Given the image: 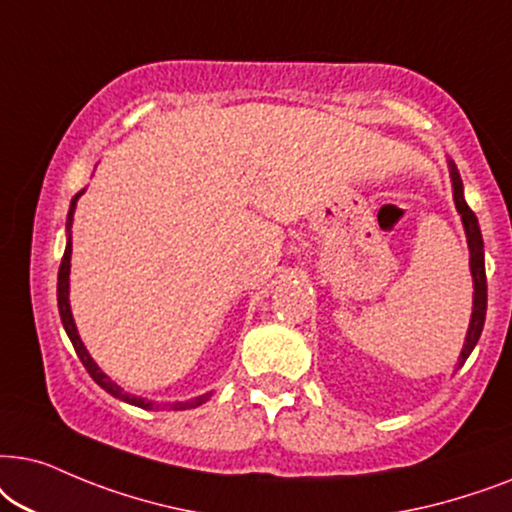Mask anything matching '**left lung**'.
<instances>
[{
	"label": "left lung",
	"mask_w": 512,
	"mask_h": 512,
	"mask_svg": "<svg viewBox=\"0 0 512 512\" xmlns=\"http://www.w3.org/2000/svg\"><path fill=\"white\" fill-rule=\"evenodd\" d=\"M449 166V177H452V196L456 213L461 215L463 231H466L468 241V252H470V276H473V313H470V323L466 339H463V349L459 353V360H456V370L466 363L470 351L475 349L478 339L482 335V327H485V316H487V274H485V243H482L480 224L478 217H475L473 210L468 208L466 199H463V182L459 170H456L454 161L447 159ZM454 370V372H456Z\"/></svg>",
	"instance_id": "obj_1"
}]
</instances>
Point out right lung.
Listing matches in <instances>:
<instances>
[{"label": "right lung", "mask_w": 512, "mask_h": 512, "mask_svg": "<svg viewBox=\"0 0 512 512\" xmlns=\"http://www.w3.org/2000/svg\"><path fill=\"white\" fill-rule=\"evenodd\" d=\"M86 189H81L79 194L72 196V203H70V213H67V245H65V255H63V262H60V269H58V311H60V320H63V327L67 332V337H70V342L74 346V351H77V356L81 363H84L86 372L91 374L95 384L100 388H105L109 395H114V398L124 400L128 405H135V407H142V410H159V407H170V410H194V407H199L210 400V395L213 391L203 393V395H196V398H189V400H177V403H154V400H147L142 398V395H135V393H128L121 388L117 381H112L107 377L105 372L100 370L98 363L91 358V353L86 351L84 342H81L79 337V330L77 325H74V318H72V309H70V260H72V222H74V210H77V201L79 196L84 194Z\"/></svg>", "instance_id": "right-lung-1"}]
</instances>
